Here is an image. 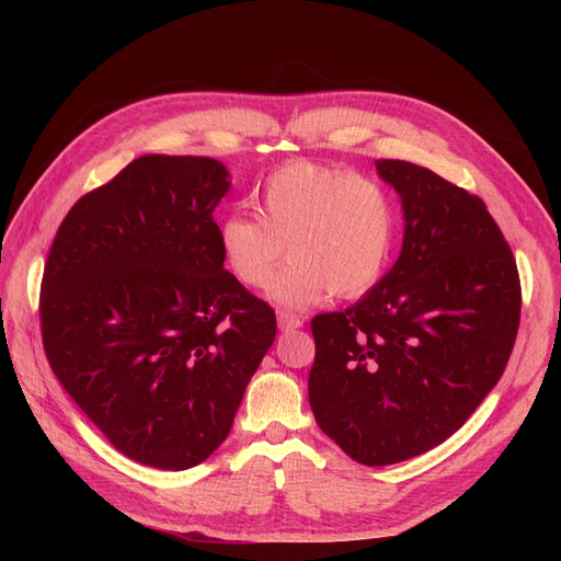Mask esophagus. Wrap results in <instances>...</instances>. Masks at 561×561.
Here are the masks:
<instances>
[{
	"mask_svg": "<svg viewBox=\"0 0 561 561\" xmlns=\"http://www.w3.org/2000/svg\"><path fill=\"white\" fill-rule=\"evenodd\" d=\"M304 325V318L297 316V313H290V311H278V328L280 332H293L297 328Z\"/></svg>",
	"mask_w": 561,
	"mask_h": 561,
	"instance_id": "obj_1",
	"label": "esophagus"
}]
</instances>
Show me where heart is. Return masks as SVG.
Listing matches in <instances>:
<instances>
[{
  "label": "heart",
  "instance_id": "b5f03b06",
  "mask_svg": "<svg viewBox=\"0 0 561 561\" xmlns=\"http://www.w3.org/2000/svg\"><path fill=\"white\" fill-rule=\"evenodd\" d=\"M250 198L257 217L231 213L217 233L227 268L243 285H266L285 247L291 260L268 284V297L283 307H311L328 293L360 297L386 274L398 213L379 180L293 161Z\"/></svg>",
  "mask_w": 561,
  "mask_h": 561
}]
</instances>
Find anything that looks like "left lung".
I'll use <instances>...</instances> for the list:
<instances>
[{"mask_svg": "<svg viewBox=\"0 0 561 561\" xmlns=\"http://www.w3.org/2000/svg\"><path fill=\"white\" fill-rule=\"evenodd\" d=\"M402 201L398 262L346 311L311 320L309 402L363 466L445 443L478 410L519 328L517 264L484 201L410 161H377Z\"/></svg>", "mask_w": 561, "mask_h": 561, "instance_id": "1", "label": "left lung"}]
</instances>
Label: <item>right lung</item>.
<instances>
[{"instance_id": "add662e5", "label": "right lung", "mask_w": 561, "mask_h": 561, "mask_svg": "<svg viewBox=\"0 0 561 561\" xmlns=\"http://www.w3.org/2000/svg\"><path fill=\"white\" fill-rule=\"evenodd\" d=\"M225 163L147 154L81 196L50 245V369L133 461L186 470L225 443L276 316L225 271L213 213Z\"/></svg>"}]
</instances>
